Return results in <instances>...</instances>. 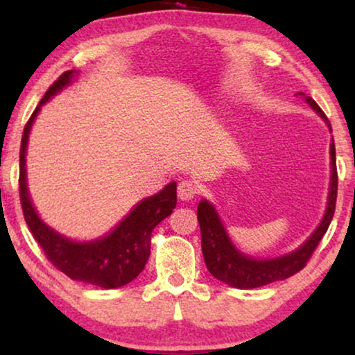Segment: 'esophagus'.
<instances>
[{"label": "esophagus", "instance_id": "obj_1", "mask_svg": "<svg viewBox=\"0 0 355 355\" xmlns=\"http://www.w3.org/2000/svg\"><path fill=\"white\" fill-rule=\"evenodd\" d=\"M198 193V189H197V184L192 182V181H181L178 184V197L181 198L182 202H189L192 200L193 197H196Z\"/></svg>", "mask_w": 355, "mask_h": 355}]
</instances>
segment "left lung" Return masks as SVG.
<instances>
[{
    "label": "left lung",
    "mask_w": 355,
    "mask_h": 355,
    "mask_svg": "<svg viewBox=\"0 0 355 355\" xmlns=\"http://www.w3.org/2000/svg\"><path fill=\"white\" fill-rule=\"evenodd\" d=\"M307 103L322 116L329 124L327 114L317 105V101L310 96H305ZM331 128V125H329ZM331 187H329L328 208L324 218L318 230L310 236V239L293 254L279 257L275 260H254L250 257L242 255L236 250L232 242L227 237L225 227H223L220 218H218L215 208L207 200H202L197 208V220L200 223L202 232V252L203 260L210 273L216 279L232 286L237 289H254L260 286H266L275 281L288 279L291 276L299 273L305 265L309 263L310 257L313 255L320 241L323 239L324 232L328 231L329 223L333 220L334 210H336L338 197V171H336V148L334 140L331 144Z\"/></svg>",
    "instance_id": "obj_1"
}]
</instances>
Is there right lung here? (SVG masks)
<instances>
[{
  "instance_id": "obj_1",
  "label": "right lung",
  "mask_w": 355,
  "mask_h": 355,
  "mask_svg": "<svg viewBox=\"0 0 355 355\" xmlns=\"http://www.w3.org/2000/svg\"><path fill=\"white\" fill-rule=\"evenodd\" d=\"M72 74L74 71H66L53 82L24 128L21 153H19V197H21L24 218L28 230L45 252L48 261H51L56 270L82 283L100 286L105 289L121 288L137 278L145 268L150 257V236L153 227L171 215L176 208V182L168 184L157 196L140 202L111 234L100 241L77 244L56 234L45 223H42L28 198L26 184L28 132L40 106L46 103L62 87L69 84Z\"/></svg>"
}]
</instances>
